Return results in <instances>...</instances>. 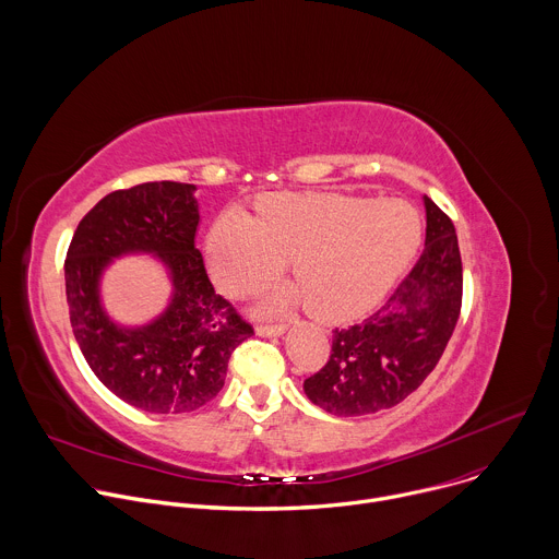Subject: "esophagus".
Returning a JSON list of instances; mask_svg holds the SVG:
<instances>
[{"mask_svg":"<svg viewBox=\"0 0 559 559\" xmlns=\"http://www.w3.org/2000/svg\"><path fill=\"white\" fill-rule=\"evenodd\" d=\"M285 332V325L283 323H261L257 328V334L259 336H281Z\"/></svg>","mask_w":559,"mask_h":559,"instance_id":"esophagus-1","label":"esophagus"}]
</instances>
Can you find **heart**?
I'll return each instance as SVG.
<instances>
[{"label":"heart","mask_w":559,"mask_h":559,"mask_svg":"<svg viewBox=\"0 0 559 559\" xmlns=\"http://www.w3.org/2000/svg\"><path fill=\"white\" fill-rule=\"evenodd\" d=\"M420 246V218L401 201L336 194H272L254 218L227 210L207 238L214 281L246 294L272 281L285 259L298 285L274 302L307 300L321 321H347L380 300Z\"/></svg>","instance_id":"b5f03b06"}]
</instances>
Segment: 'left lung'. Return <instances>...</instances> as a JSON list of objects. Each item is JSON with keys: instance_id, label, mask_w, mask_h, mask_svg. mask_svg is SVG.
<instances>
[{"instance_id": "1", "label": "left lung", "mask_w": 559, "mask_h": 559, "mask_svg": "<svg viewBox=\"0 0 559 559\" xmlns=\"http://www.w3.org/2000/svg\"><path fill=\"white\" fill-rule=\"evenodd\" d=\"M427 236L414 270L384 305L347 330H334L332 354L302 384L334 416L395 407L433 371L462 307V259L451 218L425 197Z\"/></svg>"}]
</instances>
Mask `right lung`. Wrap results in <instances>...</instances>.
Instances as JSON below:
<instances>
[{
	"label": "right lung",
	"instance_id": "1",
	"mask_svg": "<svg viewBox=\"0 0 559 559\" xmlns=\"http://www.w3.org/2000/svg\"><path fill=\"white\" fill-rule=\"evenodd\" d=\"M192 183L154 181L104 197L70 241L63 272L70 325L95 376L123 403L150 414H186L223 389L231 352L254 334L214 292L194 248L199 205ZM154 253L170 270L169 309L143 329L115 326L98 281L115 255Z\"/></svg>",
	"mask_w": 559,
	"mask_h": 559
}]
</instances>
